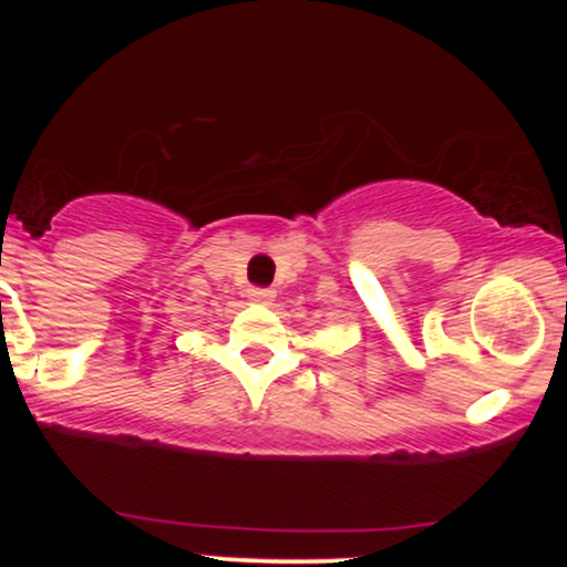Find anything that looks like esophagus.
I'll use <instances>...</instances> for the list:
<instances>
[{
	"instance_id": "obj_1",
	"label": "esophagus",
	"mask_w": 567,
	"mask_h": 567,
	"mask_svg": "<svg viewBox=\"0 0 567 567\" xmlns=\"http://www.w3.org/2000/svg\"><path fill=\"white\" fill-rule=\"evenodd\" d=\"M247 298H250L252 303L269 306L271 301H275V290H269V288H250V290H247Z\"/></svg>"
}]
</instances>
